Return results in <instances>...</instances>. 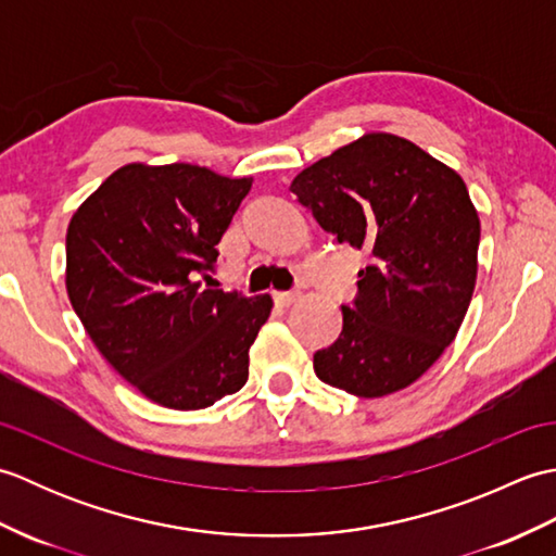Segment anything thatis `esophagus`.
I'll return each mask as SVG.
<instances>
[{
	"mask_svg": "<svg viewBox=\"0 0 556 556\" xmlns=\"http://www.w3.org/2000/svg\"><path fill=\"white\" fill-rule=\"evenodd\" d=\"M299 299H301L299 293H289V291H277L275 293V301L281 305V308H289V305H293Z\"/></svg>",
	"mask_w": 556,
	"mask_h": 556,
	"instance_id": "1",
	"label": "esophagus"
}]
</instances>
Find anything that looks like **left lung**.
Here are the masks:
<instances>
[{
	"label": "left lung",
	"mask_w": 556,
	"mask_h": 556,
	"mask_svg": "<svg viewBox=\"0 0 556 556\" xmlns=\"http://www.w3.org/2000/svg\"><path fill=\"white\" fill-rule=\"evenodd\" d=\"M291 193L339 243L370 253L315 375L363 399L406 389L452 344L473 299L480 219L464 179L406 138L365 134L303 169Z\"/></svg>",
	"instance_id": "obj_1"
}]
</instances>
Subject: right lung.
<instances>
[{
    "instance_id": "right-lung-1",
    "label": "right lung",
    "mask_w": 556,
    "mask_h": 556,
    "mask_svg": "<svg viewBox=\"0 0 556 556\" xmlns=\"http://www.w3.org/2000/svg\"><path fill=\"white\" fill-rule=\"evenodd\" d=\"M253 179L198 164H126L68 222L66 293L126 382L174 410L207 408L248 380L271 299L203 289Z\"/></svg>"
}]
</instances>
